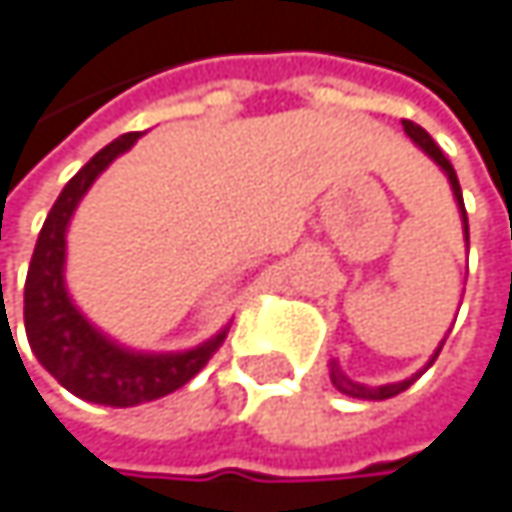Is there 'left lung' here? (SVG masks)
Masks as SVG:
<instances>
[{"mask_svg":"<svg viewBox=\"0 0 512 512\" xmlns=\"http://www.w3.org/2000/svg\"><path fill=\"white\" fill-rule=\"evenodd\" d=\"M402 125H405V134L447 173V179H450V188H453V197H456V203H459V212H462V224H465V239H468V212H465V200H462V188H459V176H456V170H453V164H450V158L441 152V146L417 125V122H411V119H402ZM447 342V339H444ZM444 342L438 345V351L432 354V360H429V366L438 360V354H441V348H444ZM426 366V369H429ZM423 369V372H426ZM423 372H417V375H411V378H405V381H399V384H384V387H366V384H357V381H351L345 372H342V366H339V360H333L330 363V381H333V387L339 390V393H345V396H351V399H369V402H381V399H393V396H399V393H405Z\"/></svg>","mask_w":512,"mask_h":512,"instance_id":"left-lung-1","label":"left lung"}]
</instances>
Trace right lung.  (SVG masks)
Wrapping results in <instances>:
<instances>
[{
	"label": "right lung",
	"mask_w": 512,
	"mask_h": 512,
	"mask_svg": "<svg viewBox=\"0 0 512 512\" xmlns=\"http://www.w3.org/2000/svg\"><path fill=\"white\" fill-rule=\"evenodd\" d=\"M140 131L122 134L95 152L62 188L47 221L38 233L32 264L23 288V321L26 339L38 363L77 399L131 408L152 399H161L182 384H188L209 357L221 348L227 327L188 351L170 354H143L116 345L101 330H95L80 309L71 303L65 288V230L71 215L89 185L107 170L113 158L128 152L137 143Z\"/></svg>",
	"instance_id": "1"
}]
</instances>
